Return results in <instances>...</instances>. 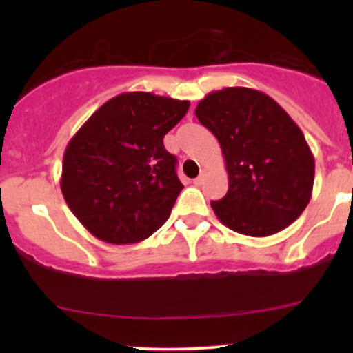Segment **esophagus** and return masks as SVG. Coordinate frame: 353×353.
Here are the masks:
<instances>
[{
  "instance_id": "34e87169",
  "label": "esophagus",
  "mask_w": 353,
  "mask_h": 353,
  "mask_svg": "<svg viewBox=\"0 0 353 353\" xmlns=\"http://www.w3.org/2000/svg\"><path fill=\"white\" fill-rule=\"evenodd\" d=\"M203 181H205V170H203V172L199 174V176L196 177V179L193 181V183L196 184V186H201V184H203Z\"/></svg>"
}]
</instances>
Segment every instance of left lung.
Returning <instances> with one entry per match:
<instances>
[{"mask_svg": "<svg viewBox=\"0 0 353 353\" xmlns=\"http://www.w3.org/2000/svg\"><path fill=\"white\" fill-rule=\"evenodd\" d=\"M194 114L225 159L229 191L212 201L216 219L249 237L295 222L311 199L314 155L282 105L254 88L227 87L210 92Z\"/></svg>", "mask_w": 353, "mask_h": 353, "instance_id": "left-lung-1", "label": "left lung"}]
</instances>
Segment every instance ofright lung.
Instances as JSON below:
<instances>
[{
  "instance_id": "right-lung-1",
  "label": "right lung",
  "mask_w": 353,
  "mask_h": 353,
  "mask_svg": "<svg viewBox=\"0 0 353 353\" xmlns=\"http://www.w3.org/2000/svg\"><path fill=\"white\" fill-rule=\"evenodd\" d=\"M188 109L190 101L126 92L74 133L63 157L61 193L92 236L133 244L165 223L184 186L163 137Z\"/></svg>"
}]
</instances>
